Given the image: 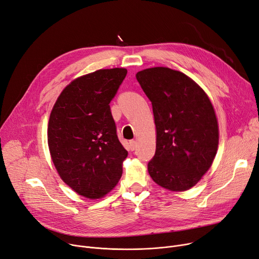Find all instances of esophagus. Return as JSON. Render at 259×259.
Returning a JSON list of instances; mask_svg holds the SVG:
<instances>
[{"mask_svg":"<svg viewBox=\"0 0 259 259\" xmlns=\"http://www.w3.org/2000/svg\"><path fill=\"white\" fill-rule=\"evenodd\" d=\"M136 147H137V142L135 141V140H132V141H130V143H128V148H130V150H135L136 149Z\"/></svg>","mask_w":259,"mask_h":259,"instance_id":"esophagus-1","label":"esophagus"}]
</instances>
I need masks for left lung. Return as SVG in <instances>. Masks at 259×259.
<instances>
[{"instance_id":"1","label":"left lung","mask_w":259,"mask_h":259,"mask_svg":"<svg viewBox=\"0 0 259 259\" xmlns=\"http://www.w3.org/2000/svg\"><path fill=\"white\" fill-rule=\"evenodd\" d=\"M153 104L156 154L147 164L150 178L170 191L199 183L218 153L220 131L213 105L189 76L166 67L136 74Z\"/></svg>"}]
</instances>
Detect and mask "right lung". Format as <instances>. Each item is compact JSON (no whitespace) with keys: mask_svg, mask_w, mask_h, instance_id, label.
I'll return each mask as SVG.
<instances>
[{"mask_svg":"<svg viewBox=\"0 0 259 259\" xmlns=\"http://www.w3.org/2000/svg\"><path fill=\"white\" fill-rule=\"evenodd\" d=\"M126 73L114 68L79 76L62 91L50 114L48 146L56 171L90 200L111 192L122 176L127 151L118 140L110 102Z\"/></svg>","mask_w":259,"mask_h":259,"instance_id":"right-lung-1","label":"right lung"}]
</instances>
